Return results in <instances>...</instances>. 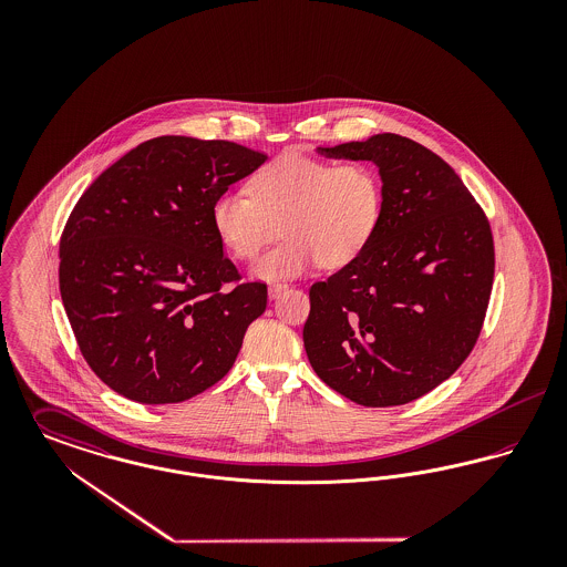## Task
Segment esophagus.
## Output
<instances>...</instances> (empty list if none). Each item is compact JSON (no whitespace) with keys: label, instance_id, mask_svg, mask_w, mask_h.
I'll list each match as a JSON object with an SVG mask.
<instances>
[{"label":"esophagus","instance_id":"1","mask_svg":"<svg viewBox=\"0 0 567 567\" xmlns=\"http://www.w3.org/2000/svg\"><path fill=\"white\" fill-rule=\"evenodd\" d=\"M285 291H287V285L276 282V285H270V287H268V297H270V299H276V297L280 296V293H285Z\"/></svg>","mask_w":567,"mask_h":567}]
</instances>
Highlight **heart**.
I'll use <instances>...</instances> for the list:
<instances>
[{
  "mask_svg": "<svg viewBox=\"0 0 567 567\" xmlns=\"http://www.w3.org/2000/svg\"><path fill=\"white\" fill-rule=\"evenodd\" d=\"M248 190L220 193L210 220L227 252L243 261L257 257L280 223L285 240L250 268L266 282L299 278L319 264H351L374 238L382 215L377 172L361 162L285 153L250 178Z\"/></svg>",
  "mask_w": 567,
  "mask_h": 567,
  "instance_id": "b5f03b06",
  "label": "heart"
}]
</instances>
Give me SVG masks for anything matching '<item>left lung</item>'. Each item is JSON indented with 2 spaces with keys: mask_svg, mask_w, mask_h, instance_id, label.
Segmentation results:
<instances>
[{
  "mask_svg": "<svg viewBox=\"0 0 567 567\" xmlns=\"http://www.w3.org/2000/svg\"><path fill=\"white\" fill-rule=\"evenodd\" d=\"M317 153L374 163L382 215L365 250L310 287L303 349L317 377L354 404H408L476 344L493 287L491 227L453 167L410 137Z\"/></svg>",
  "mask_w": 567,
  "mask_h": 567,
  "instance_id": "1",
  "label": "left lung"
}]
</instances>
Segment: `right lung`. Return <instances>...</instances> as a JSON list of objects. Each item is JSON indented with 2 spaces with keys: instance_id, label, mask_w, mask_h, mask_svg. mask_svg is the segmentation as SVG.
I'll list each match as a JSON object with an SVG mask.
<instances>
[{
  "instance_id": "right-lung-1",
  "label": "right lung",
  "mask_w": 567,
  "mask_h": 567,
  "mask_svg": "<svg viewBox=\"0 0 567 567\" xmlns=\"http://www.w3.org/2000/svg\"><path fill=\"white\" fill-rule=\"evenodd\" d=\"M268 157L227 140L137 144L82 193L59 244V289L82 357L118 395L178 404L225 377L264 282H236L213 202Z\"/></svg>"
}]
</instances>
